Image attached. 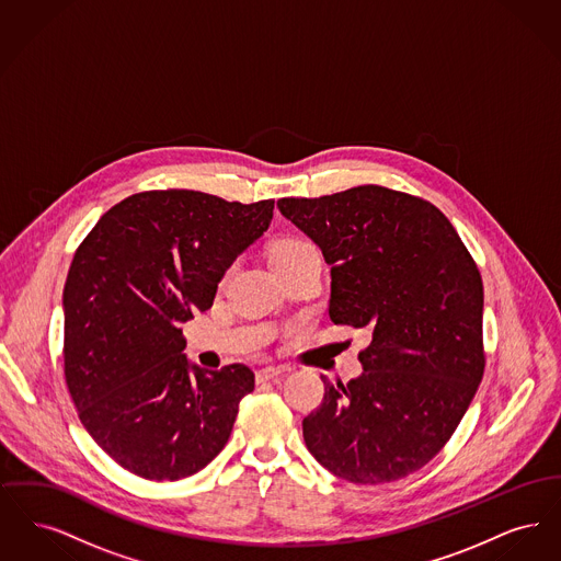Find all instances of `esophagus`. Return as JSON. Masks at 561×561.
I'll return each instance as SVG.
<instances>
[{"mask_svg":"<svg viewBox=\"0 0 561 561\" xmlns=\"http://www.w3.org/2000/svg\"><path fill=\"white\" fill-rule=\"evenodd\" d=\"M290 373L288 366H267L263 370L256 373V382H267V380H275L279 378L282 374Z\"/></svg>","mask_w":561,"mask_h":561,"instance_id":"1","label":"esophagus"}]
</instances>
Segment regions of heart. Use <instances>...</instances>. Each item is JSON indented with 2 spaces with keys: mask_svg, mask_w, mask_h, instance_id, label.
Instances as JSON below:
<instances>
[{
  "mask_svg": "<svg viewBox=\"0 0 561 561\" xmlns=\"http://www.w3.org/2000/svg\"><path fill=\"white\" fill-rule=\"evenodd\" d=\"M307 245H311V243H307V241L302 240L277 241V243H275V245L271 248V256H268V261L286 259V256H290V254H296L298 250H302V248H307Z\"/></svg>",
  "mask_w": 561,
  "mask_h": 561,
  "instance_id": "b5f03b06",
  "label": "heart"
}]
</instances>
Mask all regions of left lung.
I'll use <instances>...</instances> for the list:
<instances>
[{
  "mask_svg": "<svg viewBox=\"0 0 561 561\" xmlns=\"http://www.w3.org/2000/svg\"><path fill=\"white\" fill-rule=\"evenodd\" d=\"M277 208L330 267V320L373 334L357 378L321 376L305 444L341 480H401L446 446L480 387V271L450 220L408 193L364 185Z\"/></svg>",
  "mask_w": 561,
  "mask_h": 561,
  "instance_id": "1",
  "label": "left lung"
}]
</instances>
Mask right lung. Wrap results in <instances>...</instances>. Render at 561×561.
Returning a JSON list of instances; mask_svg holds the SVG:
<instances>
[{
    "label": "right lung",
    "mask_w": 561,
    "mask_h": 561,
    "mask_svg": "<svg viewBox=\"0 0 561 561\" xmlns=\"http://www.w3.org/2000/svg\"><path fill=\"white\" fill-rule=\"evenodd\" d=\"M271 218L273 199L145 191L81 241L62 290L65 378L81 425L134 476L183 480L225 448L254 373L191 364L181 323L213 307Z\"/></svg>",
    "instance_id": "right-lung-1"
}]
</instances>
